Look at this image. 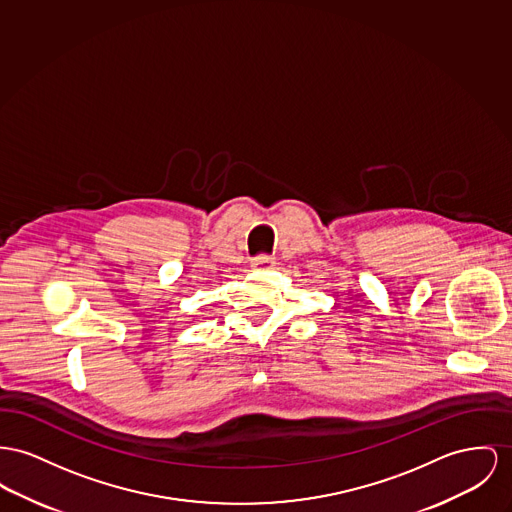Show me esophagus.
<instances>
[{
    "label": "esophagus",
    "mask_w": 512,
    "mask_h": 512,
    "mask_svg": "<svg viewBox=\"0 0 512 512\" xmlns=\"http://www.w3.org/2000/svg\"><path fill=\"white\" fill-rule=\"evenodd\" d=\"M275 268V260L270 256H258L252 260V270L264 272V270H273Z\"/></svg>",
    "instance_id": "1"
}]
</instances>
